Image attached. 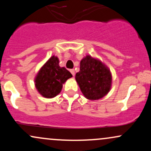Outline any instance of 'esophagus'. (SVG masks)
<instances>
[{"label":"esophagus","instance_id":"esophagus-1","mask_svg":"<svg viewBox=\"0 0 151 151\" xmlns=\"http://www.w3.org/2000/svg\"><path fill=\"white\" fill-rule=\"evenodd\" d=\"M70 72L71 73H72V76H74V70H70Z\"/></svg>","mask_w":151,"mask_h":151}]
</instances>
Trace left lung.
<instances>
[{"label": "left lung", "instance_id": "8db88e82", "mask_svg": "<svg viewBox=\"0 0 151 151\" xmlns=\"http://www.w3.org/2000/svg\"><path fill=\"white\" fill-rule=\"evenodd\" d=\"M75 79L81 93L89 100H98L110 91L112 84L111 72L101 60L86 55L80 62V70Z\"/></svg>", "mask_w": 151, "mask_h": 151}]
</instances>
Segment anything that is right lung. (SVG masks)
<instances>
[{
	"instance_id": "add662e5",
	"label": "right lung",
	"mask_w": 151,
	"mask_h": 151,
	"mask_svg": "<svg viewBox=\"0 0 151 151\" xmlns=\"http://www.w3.org/2000/svg\"><path fill=\"white\" fill-rule=\"evenodd\" d=\"M71 77L72 74L65 67H60L58 58L53 55L38 71L35 85L43 97L51 99L60 93L64 83Z\"/></svg>"
}]
</instances>
